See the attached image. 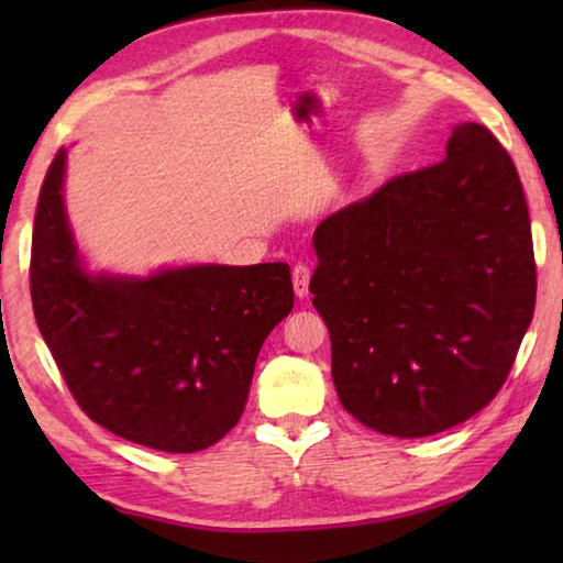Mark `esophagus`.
Returning a JSON list of instances; mask_svg holds the SVG:
<instances>
[{
  "mask_svg": "<svg viewBox=\"0 0 563 563\" xmlns=\"http://www.w3.org/2000/svg\"><path fill=\"white\" fill-rule=\"evenodd\" d=\"M292 288H295V295H298V298H308V292H310V268L308 265H302V263H298L292 268Z\"/></svg>",
  "mask_w": 563,
  "mask_h": 563,
  "instance_id": "obj_1",
  "label": "esophagus"
}]
</instances>
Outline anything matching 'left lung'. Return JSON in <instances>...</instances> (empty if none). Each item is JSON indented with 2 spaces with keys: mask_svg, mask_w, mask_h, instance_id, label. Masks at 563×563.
<instances>
[{
  "mask_svg": "<svg viewBox=\"0 0 563 563\" xmlns=\"http://www.w3.org/2000/svg\"><path fill=\"white\" fill-rule=\"evenodd\" d=\"M312 305L342 407L417 440L487 407L537 302L531 223L514 161L460 123L434 166L389 178L316 228Z\"/></svg>",
  "mask_w": 563,
  "mask_h": 563,
  "instance_id": "8db88e82",
  "label": "left lung"
}]
</instances>
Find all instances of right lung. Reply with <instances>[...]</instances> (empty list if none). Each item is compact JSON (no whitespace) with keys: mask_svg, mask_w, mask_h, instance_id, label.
Masks as SVG:
<instances>
[{"mask_svg":"<svg viewBox=\"0 0 563 563\" xmlns=\"http://www.w3.org/2000/svg\"><path fill=\"white\" fill-rule=\"evenodd\" d=\"M66 148L40 190L32 305L79 407L103 430L161 452L206 450L245 409L255 360L292 310L288 263L93 273L64 206Z\"/></svg>","mask_w":563,"mask_h":563,"instance_id":"add662e5","label":"right lung"}]
</instances>
